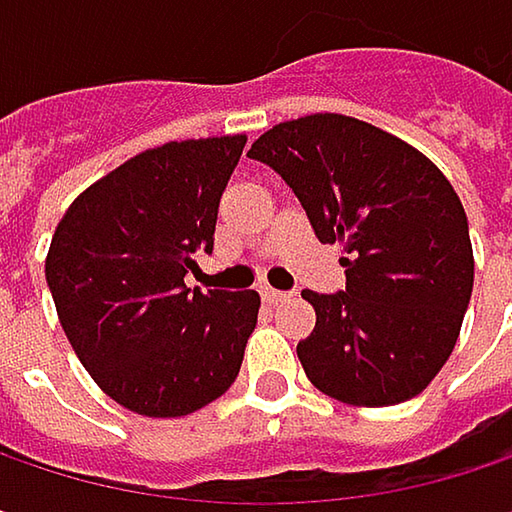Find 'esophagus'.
<instances>
[{
    "label": "esophagus",
    "instance_id": "obj_1",
    "mask_svg": "<svg viewBox=\"0 0 512 512\" xmlns=\"http://www.w3.org/2000/svg\"><path fill=\"white\" fill-rule=\"evenodd\" d=\"M260 296H263V302H269V305H278V302L290 299V293H287V290H275V287H269V284H263V287H260Z\"/></svg>",
    "mask_w": 512,
    "mask_h": 512
}]
</instances>
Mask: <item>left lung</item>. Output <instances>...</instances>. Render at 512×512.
I'll use <instances>...</instances> for the list:
<instances>
[{"mask_svg": "<svg viewBox=\"0 0 512 512\" xmlns=\"http://www.w3.org/2000/svg\"><path fill=\"white\" fill-rule=\"evenodd\" d=\"M299 198L320 243H344L347 287L302 290L317 311L296 344L308 379L353 406L421 394L454 353L474 287L460 195L412 145L347 115H308L249 151Z\"/></svg>", "mask_w": 512, "mask_h": 512, "instance_id": "8db88e82", "label": "left lung"}]
</instances>
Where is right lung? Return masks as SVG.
<instances>
[{"mask_svg":"<svg viewBox=\"0 0 512 512\" xmlns=\"http://www.w3.org/2000/svg\"><path fill=\"white\" fill-rule=\"evenodd\" d=\"M246 136L168 142L88 186L55 228L47 284L94 382L148 418L222 397L243 364L260 296L183 278L213 255L222 192Z\"/></svg>","mask_w":512,"mask_h":512,"instance_id":"1","label":"right lung"}]
</instances>
